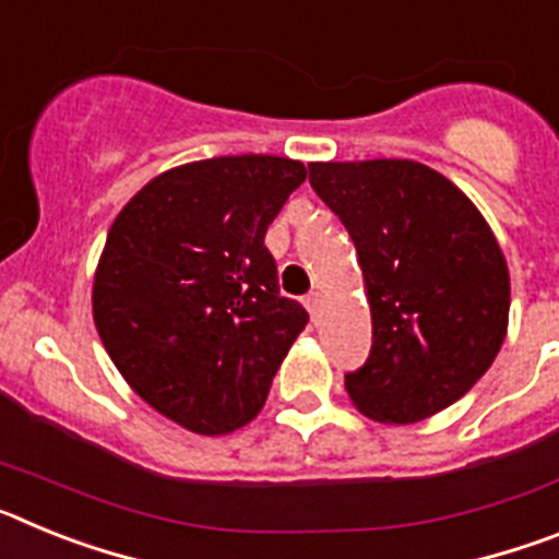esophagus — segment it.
Listing matches in <instances>:
<instances>
[{
	"instance_id": "obj_1",
	"label": "esophagus",
	"mask_w": 559,
	"mask_h": 559,
	"mask_svg": "<svg viewBox=\"0 0 559 559\" xmlns=\"http://www.w3.org/2000/svg\"><path fill=\"white\" fill-rule=\"evenodd\" d=\"M322 302H324V299H322V294H319V290H310V294L305 296V308H308V313L313 316V319L319 316V310H322Z\"/></svg>"
}]
</instances>
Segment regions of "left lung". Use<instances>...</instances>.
Returning a JSON list of instances; mask_svg holds the SVG:
<instances>
[{
  "label": "left lung",
  "mask_w": 559,
  "mask_h": 559,
  "mask_svg": "<svg viewBox=\"0 0 559 559\" xmlns=\"http://www.w3.org/2000/svg\"><path fill=\"white\" fill-rule=\"evenodd\" d=\"M310 187L353 237L372 310L367 364L344 374L360 414L408 426L473 389L510 322L496 235L442 173L412 159L313 162Z\"/></svg>",
  "instance_id": "obj_1"
}]
</instances>
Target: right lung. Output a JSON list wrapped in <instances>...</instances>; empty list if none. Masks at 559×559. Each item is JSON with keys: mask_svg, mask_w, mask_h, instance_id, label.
I'll return each mask as SVG.
<instances>
[{"mask_svg": "<svg viewBox=\"0 0 559 559\" xmlns=\"http://www.w3.org/2000/svg\"><path fill=\"white\" fill-rule=\"evenodd\" d=\"M302 162L243 153L173 167L114 218L92 288L97 333L128 386L204 437L243 428L308 310L280 294L265 231Z\"/></svg>", "mask_w": 559, "mask_h": 559, "instance_id": "add662e5", "label": "right lung"}]
</instances>
